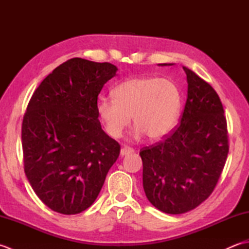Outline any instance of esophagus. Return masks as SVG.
Here are the masks:
<instances>
[{"label": "esophagus", "instance_id": "34e87169", "mask_svg": "<svg viewBox=\"0 0 249 249\" xmlns=\"http://www.w3.org/2000/svg\"><path fill=\"white\" fill-rule=\"evenodd\" d=\"M134 150L131 149V147L128 146H124L121 149V156H125V155H128L130 153H133Z\"/></svg>", "mask_w": 249, "mask_h": 249}]
</instances>
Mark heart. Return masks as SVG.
<instances>
[{"label": "heart", "instance_id": "b5f03b06", "mask_svg": "<svg viewBox=\"0 0 249 249\" xmlns=\"http://www.w3.org/2000/svg\"><path fill=\"white\" fill-rule=\"evenodd\" d=\"M114 99L102 98L97 113L106 131L120 138L133 115L136 138L147 135L152 140L165 138L177 125L182 108V92L170 79L134 77L119 83Z\"/></svg>", "mask_w": 249, "mask_h": 249}]
</instances>
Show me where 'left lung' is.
I'll return each mask as SVG.
<instances>
[{
    "mask_svg": "<svg viewBox=\"0 0 249 249\" xmlns=\"http://www.w3.org/2000/svg\"><path fill=\"white\" fill-rule=\"evenodd\" d=\"M183 70L188 91L179 124L163 140L140 151L146 198L168 214L186 213L208 199L229 153L218 94L193 71Z\"/></svg>",
    "mask_w": 249,
    "mask_h": 249,
    "instance_id": "8db88e82",
    "label": "left lung"
}]
</instances>
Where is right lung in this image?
I'll return each instance as SVG.
<instances>
[{"label":"right lung","instance_id":"right-lung-1","mask_svg":"<svg viewBox=\"0 0 249 249\" xmlns=\"http://www.w3.org/2000/svg\"><path fill=\"white\" fill-rule=\"evenodd\" d=\"M118 67L73 57L35 89L23 116L24 172L54 212L73 215L93 204L120 155L118 141L100 126L98 94Z\"/></svg>","mask_w":249,"mask_h":249}]
</instances>
